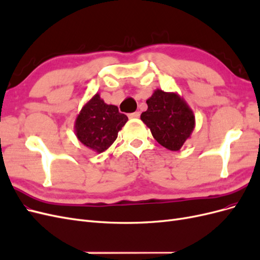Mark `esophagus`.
<instances>
[{
  "label": "esophagus",
  "instance_id": "1",
  "mask_svg": "<svg viewBox=\"0 0 260 260\" xmlns=\"http://www.w3.org/2000/svg\"><path fill=\"white\" fill-rule=\"evenodd\" d=\"M128 117L130 118V119H137V118L140 117V113L139 112H136V113H131L128 115Z\"/></svg>",
  "mask_w": 260,
  "mask_h": 260
}]
</instances>
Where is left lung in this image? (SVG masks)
I'll use <instances>...</instances> for the list:
<instances>
[{"label":"left lung","mask_w":260,"mask_h":260,"mask_svg":"<svg viewBox=\"0 0 260 260\" xmlns=\"http://www.w3.org/2000/svg\"><path fill=\"white\" fill-rule=\"evenodd\" d=\"M147 111L141 114L154 139L170 151H179L194 130L192 109L177 93L157 89L146 101Z\"/></svg>","instance_id":"8db88e82"}]
</instances>
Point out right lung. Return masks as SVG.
<instances>
[{
    "label": "right lung",
    "mask_w": 260,
    "mask_h": 260,
    "mask_svg": "<svg viewBox=\"0 0 260 260\" xmlns=\"http://www.w3.org/2000/svg\"><path fill=\"white\" fill-rule=\"evenodd\" d=\"M128 117L119 113L115 105H107L95 94L78 115L75 130L80 142L98 153L111 146L117 139Z\"/></svg>",
    "instance_id": "1"
}]
</instances>
